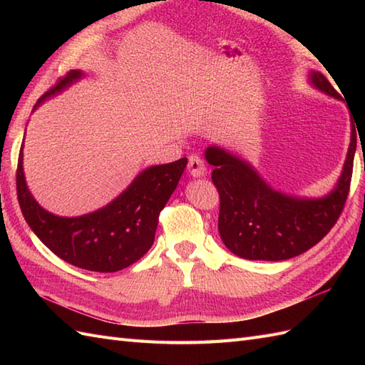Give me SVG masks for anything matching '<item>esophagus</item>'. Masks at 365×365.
<instances>
[{
  "label": "esophagus",
  "mask_w": 365,
  "mask_h": 365,
  "mask_svg": "<svg viewBox=\"0 0 365 365\" xmlns=\"http://www.w3.org/2000/svg\"><path fill=\"white\" fill-rule=\"evenodd\" d=\"M205 170H207V168L204 165V161L200 160V157H197V155H191L190 160H188V173H190V175L195 177V178H199V177H202L205 174Z\"/></svg>",
  "instance_id": "34e87169"
}]
</instances>
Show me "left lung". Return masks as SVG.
Listing matches in <instances>:
<instances>
[{
    "instance_id": "8db88e82",
    "label": "left lung",
    "mask_w": 365,
    "mask_h": 365,
    "mask_svg": "<svg viewBox=\"0 0 365 365\" xmlns=\"http://www.w3.org/2000/svg\"><path fill=\"white\" fill-rule=\"evenodd\" d=\"M309 83L340 100L323 73L311 71ZM356 130L336 187L323 197H298L274 190L250 161L220 145L205 150L215 168L212 180L220 192L218 230L230 252L247 260H287L315 246L334 226L350 190Z\"/></svg>"
}]
</instances>
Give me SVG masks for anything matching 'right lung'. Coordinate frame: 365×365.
<instances>
[{
  "instance_id": "obj_1",
  "label": "right lung",
  "mask_w": 365,
  "mask_h": 365,
  "mask_svg": "<svg viewBox=\"0 0 365 365\" xmlns=\"http://www.w3.org/2000/svg\"><path fill=\"white\" fill-rule=\"evenodd\" d=\"M83 76L81 71L68 72L38 98L34 110ZM187 163V158H180L145 168L110 204L92 213L67 218L45 210L31 195L23 173L21 145L17 166L21 213L37 238L59 259L83 269L114 273L130 267L150 250L160 212L177 188Z\"/></svg>"
}]
</instances>
